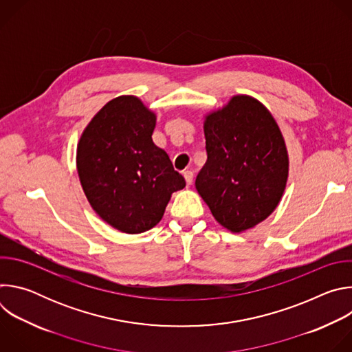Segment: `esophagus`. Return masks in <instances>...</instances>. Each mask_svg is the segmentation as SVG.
<instances>
[{
  "instance_id": "obj_1",
  "label": "esophagus",
  "mask_w": 352,
  "mask_h": 352,
  "mask_svg": "<svg viewBox=\"0 0 352 352\" xmlns=\"http://www.w3.org/2000/svg\"><path fill=\"white\" fill-rule=\"evenodd\" d=\"M184 178L186 181V185H190L193 181V173L192 171H184Z\"/></svg>"
}]
</instances>
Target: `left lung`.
Listing matches in <instances>:
<instances>
[{
	"instance_id": "8db88e82",
	"label": "left lung",
	"mask_w": 352,
	"mask_h": 352,
	"mask_svg": "<svg viewBox=\"0 0 352 352\" xmlns=\"http://www.w3.org/2000/svg\"><path fill=\"white\" fill-rule=\"evenodd\" d=\"M208 160L195 186L214 219L242 232L267 219L280 204L288 178V153L270 111L238 94L206 116Z\"/></svg>"
}]
</instances>
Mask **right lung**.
Instances as JSON below:
<instances>
[{
    "label": "right lung",
    "instance_id": "add662e5",
    "mask_svg": "<svg viewBox=\"0 0 352 352\" xmlns=\"http://www.w3.org/2000/svg\"><path fill=\"white\" fill-rule=\"evenodd\" d=\"M156 114L135 96L113 98L85 128L76 168L93 210L126 234L153 228L184 177L153 143Z\"/></svg>",
    "mask_w": 352,
    "mask_h": 352
}]
</instances>
